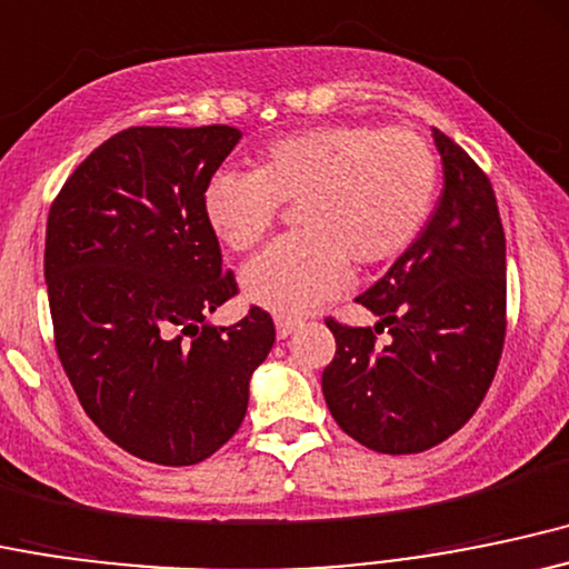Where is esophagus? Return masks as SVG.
Instances as JSON below:
<instances>
[{"instance_id": "34e87169", "label": "esophagus", "mask_w": 569, "mask_h": 569, "mask_svg": "<svg viewBox=\"0 0 569 569\" xmlns=\"http://www.w3.org/2000/svg\"><path fill=\"white\" fill-rule=\"evenodd\" d=\"M273 325H277V336L287 338L301 322H298V319H292V317H277V319H273Z\"/></svg>"}]
</instances>
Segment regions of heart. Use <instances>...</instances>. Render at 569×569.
<instances>
[{
  "mask_svg": "<svg viewBox=\"0 0 569 569\" xmlns=\"http://www.w3.org/2000/svg\"><path fill=\"white\" fill-rule=\"evenodd\" d=\"M438 188L436 152L408 129L330 123L266 147L252 174L217 171L203 217L217 239L247 252L271 231L279 203H298L296 236L241 271V292L279 317H301L349 282V260H395L422 231Z\"/></svg>",
  "mask_w": 569,
  "mask_h": 569,
  "instance_id": "heart-1",
  "label": "heart"
}]
</instances>
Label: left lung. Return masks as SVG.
Instances as JSON below:
<instances>
[{
    "label": "left lung",
    "mask_w": 569,
    "mask_h": 569,
    "mask_svg": "<svg viewBox=\"0 0 569 569\" xmlns=\"http://www.w3.org/2000/svg\"><path fill=\"white\" fill-rule=\"evenodd\" d=\"M443 190L411 247L357 303L373 328L328 319L336 357L322 370L330 413L381 455H417L468 422L495 379L506 338V233L491 182L432 129ZM387 329V345L375 336Z\"/></svg>",
    "instance_id": "8db88e82"
}]
</instances>
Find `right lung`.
<instances>
[{
	"label": "right lung",
	"mask_w": 569,
	"mask_h": 569,
	"mask_svg": "<svg viewBox=\"0 0 569 569\" xmlns=\"http://www.w3.org/2000/svg\"><path fill=\"white\" fill-rule=\"evenodd\" d=\"M239 139L231 126H133L96 147L48 214L56 352L93 425L147 462L212 457L277 338L258 306L233 325L207 319L236 279L203 188Z\"/></svg>",
	"instance_id": "add662e5"
}]
</instances>
